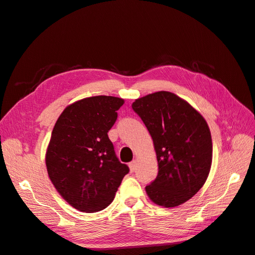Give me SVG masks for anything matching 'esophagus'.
<instances>
[{"label": "esophagus", "mask_w": 255, "mask_h": 255, "mask_svg": "<svg viewBox=\"0 0 255 255\" xmlns=\"http://www.w3.org/2000/svg\"><path fill=\"white\" fill-rule=\"evenodd\" d=\"M128 167H129V170H130V172H134V171L136 170V168H137V163H136V160L130 161V163L128 164Z\"/></svg>", "instance_id": "obj_1"}]
</instances>
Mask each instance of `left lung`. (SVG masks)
<instances>
[{
	"mask_svg": "<svg viewBox=\"0 0 255 255\" xmlns=\"http://www.w3.org/2000/svg\"><path fill=\"white\" fill-rule=\"evenodd\" d=\"M133 110L152 137L158 173L145 192L153 203L174 207L201 189L210 174L213 142L207 122L195 107L172 92L136 99Z\"/></svg>",
	"mask_w": 255,
	"mask_h": 255,
	"instance_id": "8db88e82",
	"label": "left lung"
}]
</instances>
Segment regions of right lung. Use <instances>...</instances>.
Listing matches in <instances>:
<instances>
[{"instance_id":"right-lung-1","label":"right lung","mask_w":255,"mask_h":255,"mask_svg":"<svg viewBox=\"0 0 255 255\" xmlns=\"http://www.w3.org/2000/svg\"><path fill=\"white\" fill-rule=\"evenodd\" d=\"M123 103L112 96L85 98L69 104L54 126L45 165L54 187L75 210H104L128 173L107 135Z\"/></svg>"}]
</instances>
